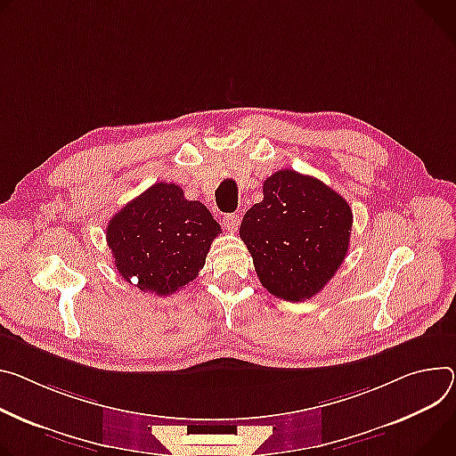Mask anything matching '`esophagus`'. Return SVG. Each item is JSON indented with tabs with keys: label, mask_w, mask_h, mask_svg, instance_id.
Wrapping results in <instances>:
<instances>
[{
	"label": "esophagus",
	"mask_w": 456,
	"mask_h": 456,
	"mask_svg": "<svg viewBox=\"0 0 456 456\" xmlns=\"http://www.w3.org/2000/svg\"><path fill=\"white\" fill-rule=\"evenodd\" d=\"M222 225H224L227 231L236 232V231H238V225H240V216H238V215H224Z\"/></svg>",
	"instance_id": "esophagus-1"
}]
</instances>
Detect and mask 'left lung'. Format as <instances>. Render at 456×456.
I'll return each instance as SVG.
<instances>
[{
  "instance_id": "left-lung-1",
  "label": "left lung",
  "mask_w": 456,
  "mask_h": 456,
  "mask_svg": "<svg viewBox=\"0 0 456 456\" xmlns=\"http://www.w3.org/2000/svg\"><path fill=\"white\" fill-rule=\"evenodd\" d=\"M351 227L346 198L313 176L283 169L264 182V200L245 213L240 238L267 291L304 302L340 269Z\"/></svg>"
}]
</instances>
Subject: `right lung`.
I'll return each mask as SVG.
<instances>
[{"label":"right lung","mask_w":456,"mask_h":456,"mask_svg":"<svg viewBox=\"0 0 456 456\" xmlns=\"http://www.w3.org/2000/svg\"><path fill=\"white\" fill-rule=\"evenodd\" d=\"M222 227L201 201L176 183H154L116 213L107 243L123 280L143 293L169 297L194 280Z\"/></svg>","instance_id":"add662e5"}]
</instances>
